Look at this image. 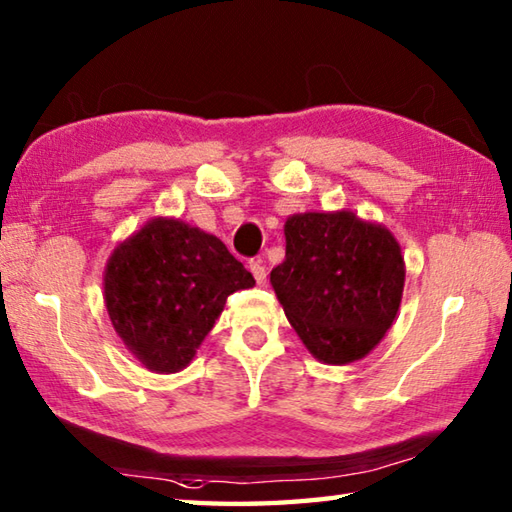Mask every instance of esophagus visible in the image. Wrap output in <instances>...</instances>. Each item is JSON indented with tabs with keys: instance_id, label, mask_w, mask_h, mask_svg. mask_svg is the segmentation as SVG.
Here are the masks:
<instances>
[{
	"instance_id": "obj_1",
	"label": "esophagus",
	"mask_w": 512,
	"mask_h": 512,
	"mask_svg": "<svg viewBox=\"0 0 512 512\" xmlns=\"http://www.w3.org/2000/svg\"><path fill=\"white\" fill-rule=\"evenodd\" d=\"M248 268H250V273H253L259 287H264V284H266V266L262 262H250Z\"/></svg>"
}]
</instances>
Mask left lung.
<instances>
[{
	"label": "left lung",
	"instance_id": "left-lung-1",
	"mask_svg": "<svg viewBox=\"0 0 512 512\" xmlns=\"http://www.w3.org/2000/svg\"><path fill=\"white\" fill-rule=\"evenodd\" d=\"M284 237L271 284L300 341L329 366L363 359L400 311L406 266L395 235L336 210L291 214Z\"/></svg>",
	"mask_w": 512,
	"mask_h": 512
}]
</instances>
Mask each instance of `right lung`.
Instances as JSON below:
<instances>
[{
    "instance_id": "obj_1",
    "label": "right lung",
    "mask_w": 512,
    "mask_h": 512,
    "mask_svg": "<svg viewBox=\"0 0 512 512\" xmlns=\"http://www.w3.org/2000/svg\"><path fill=\"white\" fill-rule=\"evenodd\" d=\"M255 287L219 237L155 216L119 241L103 271V302L126 350L144 368H187L230 293Z\"/></svg>"
}]
</instances>
